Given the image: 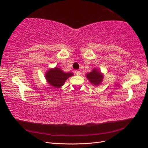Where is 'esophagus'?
<instances>
[{"instance_id":"1","label":"esophagus","mask_w":148,"mask_h":148,"mask_svg":"<svg viewBox=\"0 0 148 148\" xmlns=\"http://www.w3.org/2000/svg\"><path fill=\"white\" fill-rule=\"evenodd\" d=\"M75 74H76V75H77V76H79V75H80V71H75Z\"/></svg>"}]
</instances>
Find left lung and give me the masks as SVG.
Listing matches in <instances>:
<instances>
[{"label":"left lung","instance_id":"1","mask_svg":"<svg viewBox=\"0 0 148 148\" xmlns=\"http://www.w3.org/2000/svg\"><path fill=\"white\" fill-rule=\"evenodd\" d=\"M86 77L94 85H99L103 79V76L97 69H93L86 75Z\"/></svg>","mask_w":148,"mask_h":148}]
</instances>
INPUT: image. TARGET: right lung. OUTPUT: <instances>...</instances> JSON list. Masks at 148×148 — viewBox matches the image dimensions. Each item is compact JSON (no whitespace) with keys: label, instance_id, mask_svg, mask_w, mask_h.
I'll return each instance as SVG.
<instances>
[{"label":"right lung","instance_id":"1","mask_svg":"<svg viewBox=\"0 0 148 148\" xmlns=\"http://www.w3.org/2000/svg\"><path fill=\"white\" fill-rule=\"evenodd\" d=\"M46 80L49 84L55 88H60L64 85L67 78L73 76L71 72H64L58 67L50 69L46 74Z\"/></svg>","mask_w":148,"mask_h":148}]
</instances>
